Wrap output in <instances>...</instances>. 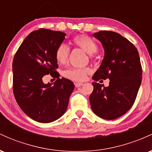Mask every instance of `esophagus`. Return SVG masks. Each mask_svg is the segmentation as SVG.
Here are the masks:
<instances>
[{
  "label": "esophagus",
  "mask_w": 152,
  "mask_h": 152,
  "mask_svg": "<svg viewBox=\"0 0 152 152\" xmlns=\"http://www.w3.org/2000/svg\"><path fill=\"white\" fill-rule=\"evenodd\" d=\"M83 84V83H80V82H76V83H75V86H76V87H80V86H81Z\"/></svg>",
  "instance_id": "34e87169"
}]
</instances>
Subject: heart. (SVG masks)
<instances>
[{
  "label": "heart",
  "instance_id": "1",
  "mask_svg": "<svg viewBox=\"0 0 152 152\" xmlns=\"http://www.w3.org/2000/svg\"><path fill=\"white\" fill-rule=\"evenodd\" d=\"M71 43L75 46L80 47L88 53L92 54L98 50L96 43L89 36L86 35H80L73 38ZM70 49L67 45L61 43L57 47L55 50V58L60 64H65L69 58ZM92 58V56H91ZM91 73V69L88 67L76 68L71 67L66 69L63 71L62 75L64 77L75 81H83L86 79V76Z\"/></svg>",
  "mask_w": 152,
  "mask_h": 152
}]
</instances>
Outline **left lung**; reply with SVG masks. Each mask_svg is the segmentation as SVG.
Returning a JSON list of instances; mask_svg holds the SVG:
<instances>
[{
	"instance_id": "obj_1",
	"label": "left lung",
	"mask_w": 152,
	"mask_h": 152,
	"mask_svg": "<svg viewBox=\"0 0 152 152\" xmlns=\"http://www.w3.org/2000/svg\"><path fill=\"white\" fill-rule=\"evenodd\" d=\"M94 36L102 42L105 51L94 81L109 78V86L94 82L89 100L99 117L113 120L123 116L133 106L142 82V68L134 45L119 34L101 31Z\"/></svg>"
}]
</instances>
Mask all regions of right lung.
I'll list each match as a JSON object with an SVG mask.
<instances>
[{
    "label": "right lung",
    "instance_id": "obj_1",
    "mask_svg": "<svg viewBox=\"0 0 152 152\" xmlns=\"http://www.w3.org/2000/svg\"><path fill=\"white\" fill-rule=\"evenodd\" d=\"M65 33L46 28L31 32L23 41L13 61V91L16 102L28 116L41 123H50L64 115L74 84L60 78L55 50ZM57 78L53 86L43 77Z\"/></svg>",
    "mask_w": 152,
    "mask_h": 152
}]
</instances>
